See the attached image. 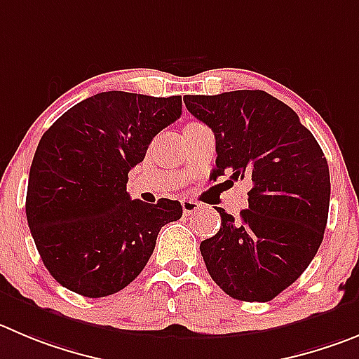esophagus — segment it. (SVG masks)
<instances>
[{"label": "esophagus", "mask_w": 359, "mask_h": 359, "mask_svg": "<svg viewBox=\"0 0 359 359\" xmlns=\"http://www.w3.org/2000/svg\"><path fill=\"white\" fill-rule=\"evenodd\" d=\"M180 203H182V210H184V214H186V216H189V214H195L196 210L202 209V203H198L196 200L184 198Z\"/></svg>", "instance_id": "obj_1"}]
</instances>
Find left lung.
Masks as SVG:
<instances>
[{
  "label": "left lung",
  "mask_w": 359,
  "mask_h": 359,
  "mask_svg": "<svg viewBox=\"0 0 359 359\" xmlns=\"http://www.w3.org/2000/svg\"><path fill=\"white\" fill-rule=\"evenodd\" d=\"M184 102L214 133V179L251 182L237 219L216 207L219 232L200 244L207 271L233 299H274L323 243L331 195L323 149L292 108L262 90L187 95Z\"/></svg>",
  "instance_id": "obj_1"
}]
</instances>
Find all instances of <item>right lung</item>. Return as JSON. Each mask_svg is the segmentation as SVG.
Here are the masks:
<instances>
[{
  "label": "right lung",
  "instance_id": "obj_1",
  "mask_svg": "<svg viewBox=\"0 0 359 359\" xmlns=\"http://www.w3.org/2000/svg\"><path fill=\"white\" fill-rule=\"evenodd\" d=\"M182 115V97L102 92L63 113L40 138L26 217L43 266L85 297L127 287L143 271L161 226L182 217L177 200H130L129 170L157 133Z\"/></svg>",
  "mask_w": 359,
  "mask_h": 359
}]
</instances>
